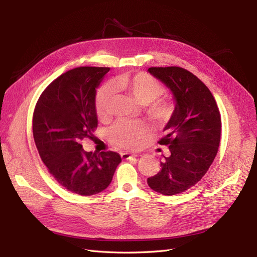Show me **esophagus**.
<instances>
[{
	"instance_id": "obj_1",
	"label": "esophagus",
	"mask_w": 257,
	"mask_h": 257,
	"mask_svg": "<svg viewBox=\"0 0 257 257\" xmlns=\"http://www.w3.org/2000/svg\"><path fill=\"white\" fill-rule=\"evenodd\" d=\"M136 157H137L136 154H132V153H128V152L121 153V158L123 160H130V159H133V158H136Z\"/></svg>"
}]
</instances>
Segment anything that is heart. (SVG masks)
I'll use <instances>...</instances> for the list:
<instances>
[{
  "label": "heart",
  "instance_id": "1",
  "mask_svg": "<svg viewBox=\"0 0 257 257\" xmlns=\"http://www.w3.org/2000/svg\"><path fill=\"white\" fill-rule=\"evenodd\" d=\"M113 85L105 82L100 85L95 97V110L99 119H106L110 113L115 88L127 92L138 104L146 105V113L155 125H162L172 119L176 111L174 100L160 97L165 88L153 76L147 73L124 74L114 80ZM146 134L144 124L139 121L119 120L108 130V138L111 144L120 148H135Z\"/></svg>",
  "mask_w": 257,
  "mask_h": 257
}]
</instances>
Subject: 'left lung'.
Segmentation results:
<instances>
[{"label":"left lung","instance_id":"8db88e82","mask_svg":"<svg viewBox=\"0 0 257 257\" xmlns=\"http://www.w3.org/2000/svg\"><path fill=\"white\" fill-rule=\"evenodd\" d=\"M148 72L164 82L176 99V111L164 128L167 134L159 141L170 154L147 180L153 191L172 196L195 185L211 166L221 141V114L212 93L191 72L179 66Z\"/></svg>","mask_w":257,"mask_h":257}]
</instances>
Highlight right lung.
<instances>
[{"mask_svg":"<svg viewBox=\"0 0 257 257\" xmlns=\"http://www.w3.org/2000/svg\"><path fill=\"white\" fill-rule=\"evenodd\" d=\"M109 67L81 66L54 79L38 98L33 137L50 175L67 191L91 196L110 184L121 157L85 152L81 141L97 127L96 88Z\"/></svg>","mask_w":257,"mask_h":257,"instance_id":"1","label":"right lung"}]
</instances>
